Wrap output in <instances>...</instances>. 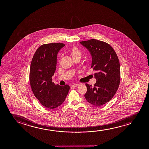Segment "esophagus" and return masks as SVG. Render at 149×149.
<instances>
[{"mask_svg":"<svg viewBox=\"0 0 149 149\" xmlns=\"http://www.w3.org/2000/svg\"><path fill=\"white\" fill-rule=\"evenodd\" d=\"M79 86V84H73L72 86H73V87H76V86Z\"/></svg>","mask_w":149,"mask_h":149,"instance_id":"34e87169","label":"esophagus"}]
</instances>
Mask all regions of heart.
<instances>
[{"instance_id": "1", "label": "heart", "mask_w": 149, "mask_h": 149, "mask_svg": "<svg viewBox=\"0 0 149 149\" xmlns=\"http://www.w3.org/2000/svg\"><path fill=\"white\" fill-rule=\"evenodd\" d=\"M70 53H71V55L72 57L73 58L77 57H81V51H80L79 49L76 47H73L71 49Z\"/></svg>"}]
</instances>
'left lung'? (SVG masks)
Returning <instances> with one entry per match:
<instances>
[{
	"label": "left lung",
	"instance_id": "8db88e82",
	"mask_svg": "<svg viewBox=\"0 0 149 149\" xmlns=\"http://www.w3.org/2000/svg\"><path fill=\"white\" fill-rule=\"evenodd\" d=\"M92 55L91 67L96 84L92 86L86 84L87 92L84 95L88 103L101 106L109 102L114 96L120 82V65L118 56L107 43L95 39L80 42Z\"/></svg>",
	"mask_w": 149,
	"mask_h": 149
}]
</instances>
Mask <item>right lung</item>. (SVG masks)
I'll return each mask as SVG.
<instances>
[{
	"label": "right lung",
	"mask_w": 149,
	"mask_h": 149,
	"mask_svg": "<svg viewBox=\"0 0 149 149\" xmlns=\"http://www.w3.org/2000/svg\"><path fill=\"white\" fill-rule=\"evenodd\" d=\"M63 43H50L37 49L31 63L29 82L33 93L46 108L54 109L65 101L70 90L68 85L60 86L52 82L58 51Z\"/></svg>",
	"instance_id": "1"
}]
</instances>
